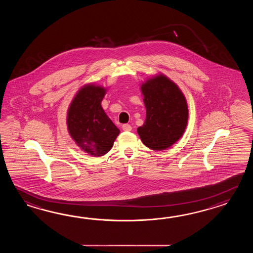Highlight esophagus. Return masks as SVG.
Returning <instances> with one entry per match:
<instances>
[{
	"instance_id": "1",
	"label": "esophagus",
	"mask_w": 253,
	"mask_h": 253,
	"mask_svg": "<svg viewBox=\"0 0 253 253\" xmlns=\"http://www.w3.org/2000/svg\"><path fill=\"white\" fill-rule=\"evenodd\" d=\"M122 129L124 131H131L132 130V126L129 124H124L122 126Z\"/></svg>"
}]
</instances>
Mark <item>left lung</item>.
Instances as JSON below:
<instances>
[{
  "label": "left lung",
  "instance_id": "1",
  "mask_svg": "<svg viewBox=\"0 0 253 253\" xmlns=\"http://www.w3.org/2000/svg\"><path fill=\"white\" fill-rule=\"evenodd\" d=\"M146 109L145 123L137 128L144 145L165 150L183 135L188 108L182 91L166 76H156L141 86Z\"/></svg>",
  "mask_w": 253,
  "mask_h": 253
}]
</instances>
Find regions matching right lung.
I'll use <instances>...</instances> for the list:
<instances>
[{
    "label": "right lung",
    "mask_w": 253,
    "mask_h": 253,
    "mask_svg": "<svg viewBox=\"0 0 253 253\" xmlns=\"http://www.w3.org/2000/svg\"><path fill=\"white\" fill-rule=\"evenodd\" d=\"M106 89L86 85L76 95L68 112V129L82 150L95 156L106 155L113 146L119 129L103 110Z\"/></svg>",
    "instance_id": "1"
}]
</instances>
